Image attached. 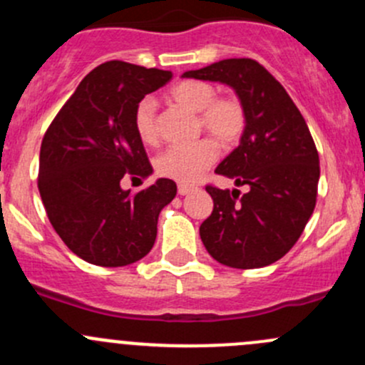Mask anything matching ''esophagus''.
Returning a JSON list of instances; mask_svg holds the SVG:
<instances>
[{
    "mask_svg": "<svg viewBox=\"0 0 365 365\" xmlns=\"http://www.w3.org/2000/svg\"><path fill=\"white\" fill-rule=\"evenodd\" d=\"M192 190H194V187L185 185V183H180V185H178V194H180V196H185V194L192 192Z\"/></svg>",
    "mask_w": 365,
    "mask_h": 365,
    "instance_id": "1",
    "label": "esophagus"
}]
</instances>
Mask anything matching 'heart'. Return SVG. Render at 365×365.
I'll return each mask as SVG.
<instances>
[{"label": "heart", "instance_id": "obj_1", "mask_svg": "<svg viewBox=\"0 0 365 365\" xmlns=\"http://www.w3.org/2000/svg\"><path fill=\"white\" fill-rule=\"evenodd\" d=\"M217 97L215 88L205 81H182L171 90V98L189 111L200 113L201 127L224 146H231L245 130V109L237 97ZM134 130L143 145H155V102L143 98L134 109ZM219 155L217 145L201 139L194 145L169 146L155 159V169L164 178L182 183L196 182Z\"/></svg>", "mask_w": 365, "mask_h": 365}]
</instances>
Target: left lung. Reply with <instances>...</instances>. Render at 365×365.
Segmentation results:
<instances>
[{"instance_id": "8db88e82", "label": "left lung", "mask_w": 365, "mask_h": 365, "mask_svg": "<svg viewBox=\"0 0 365 365\" xmlns=\"http://www.w3.org/2000/svg\"><path fill=\"white\" fill-rule=\"evenodd\" d=\"M182 77L230 86L245 109L240 145L217 175L249 190L206 187L213 212L200 237L213 259L231 268H261L281 259L300 238L316 206L319 157L304 116L282 84L249 58H230Z\"/></svg>"}]
</instances>
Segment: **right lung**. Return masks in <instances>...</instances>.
I'll return each instance as SVG.
<instances>
[{"label":"right lung","instance_id":"1","mask_svg":"<svg viewBox=\"0 0 365 365\" xmlns=\"http://www.w3.org/2000/svg\"><path fill=\"white\" fill-rule=\"evenodd\" d=\"M171 77L125 61L98 65L43 135L40 197L54 231L88 263L125 267L155 244L159 213L175 200L176 183L159 178L132 194L120 182L153 173L134 130V109Z\"/></svg>","mask_w":365,"mask_h":365}]
</instances>
